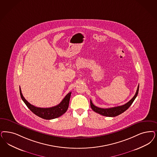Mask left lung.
Returning a JSON list of instances; mask_svg holds the SVG:
<instances>
[{
    "instance_id": "1",
    "label": "left lung",
    "mask_w": 157,
    "mask_h": 157,
    "mask_svg": "<svg viewBox=\"0 0 157 157\" xmlns=\"http://www.w3.org/2000/svg\"><path fill=\"white\" fill-rule=\"evenodd\" d=\"M139 89V85L137 87V89L136 90V94L133 96V98H132L129 101L126 103L124 105H120L118 107H112V108H101L95 106L92 103V100H90V107L94 112L97 113L98 114H100V115H102L103 116L109 117H114L118 116L120 114L123 113L126 109H128L130 106L132 105V104L136 98L137 97V96L138 94Z\"/></svg>"
}]
</instances>
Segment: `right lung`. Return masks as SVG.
Wrapping results in <instances>:
<instances>
[{
  "label": "right lung",
  "instance_id": "1",
  "mask_svg": "<svg viewBox=\"0 0 157 157\" xmlns=\"http://www.w3.org/2000/svg\"><path fill=\"white\" fill-rule=\"evenodd\" d=\"M20 96L23 101L26 104L28 108H29L33 114L38 117L44 119H53L58 118L64 114L68 108L69 102L70 100L71 92L68 93L65 98L63 99L61 102L57 105H56L50 108H39L36 107L31 104L24 98L21 93V90L20 87Z\"/></svg>",
  "mask_w": 157,
  "mask_h": 157
}]
</instances>
